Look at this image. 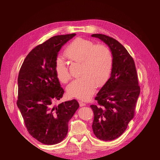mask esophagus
Here are the masks:
<instances>
[{"instance_id":"34e87169","label":"esophagus","mask_w":160,"mask_h":160,"mask_svg":"<svg viewBox=\"0 0 160 160\" xmlns=\"http://www.w3.org/2000/svg\"><path fill=\"white\" fill-rule=\"evenodd\" d=\"M79 102V105H80V106H86V104L84 103V102H82V101H79L78 102Z\"/></svg>"}]
</instances>
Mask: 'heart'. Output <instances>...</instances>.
Masks as SVG:
<instances>
[{"instance_id":"1","label":"heart","mask_w":160,"mask_h":160,"mask_svg":"<svg viewBox=\"0 0 160 160\" xmlns=\"http://www.w3.org/2000/svg\"><path fill=\"white\" fill-rule=\"evenodd\" d=\"M64 55L70 60L81 63L82 77L72 81L67 88L68 95L81 100H86L95 93L97 84L102 86L111 74L113 57L112 52L104 45H95L91 40L77 38L67 45ZM54 69L58 78L66 83L71 74L66 63L61 58L55 62Z\"/></svg>"}]
</instances>
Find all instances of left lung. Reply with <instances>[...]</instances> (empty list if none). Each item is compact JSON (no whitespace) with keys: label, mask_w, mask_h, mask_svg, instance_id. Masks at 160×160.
Returning a JSON list of instances; mask_svg holds the SVG:
<instances>
[{"label":"left lung","mask_w":160,"mask_h":160,"mask_svg":"<svg viewBox=\"0 0 160 160\" xmlns=\"http://www.w3.org/2000/svg\"><path fill=\"white\" fill-rule=\"evenodd\" d=\"M91 36L107 44L113 57L111 77L95 98L97 104L90 106L94 113L92 128L95 136L112 141L122 135L134 117L140 93L138 74L132 57L118 41L100 33Z\"/></svg>","instance_id":"obj_1"}]
</instances>
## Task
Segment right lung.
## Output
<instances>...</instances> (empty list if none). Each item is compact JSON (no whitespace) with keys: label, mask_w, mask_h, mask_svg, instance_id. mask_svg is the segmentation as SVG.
Returning <instances> with one entry per match:
<instances>
[{"label":"right lung","mask_w":160,"mask_h":160,"mask_svg":"<svg viewBox=\"0 0 160 160\" xmlns=\"http://www.w3.org/2000/svg\"><path fill=\"white\" fill-rule=\"evenodd\" d=\"M75 35L53 36L36 46L19 70L17 105L29 133L45 145H55L64 139L68 122L79 107L75 99L54 105L64 93L54 69L58 53Z\"/></svg>","instance_id":"1"}]
</instances>
